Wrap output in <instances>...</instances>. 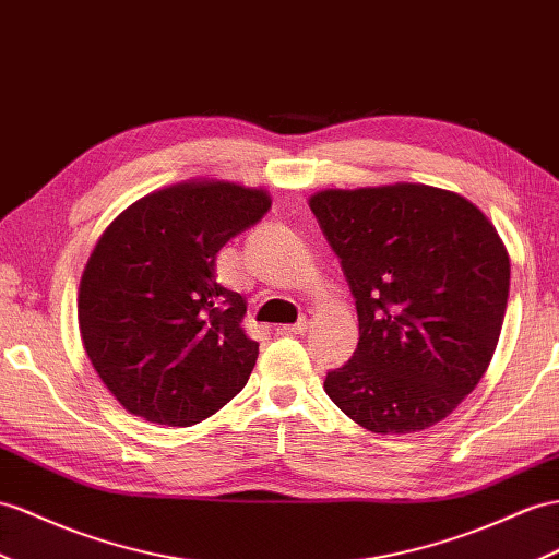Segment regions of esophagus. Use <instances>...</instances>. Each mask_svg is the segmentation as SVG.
<instances>
[{
    "instance_id": "34e87169",
    "label": "esophagus",
    "mask_w": 559,
    "mask_h": 559,
    "mask_svg": "<svg viewBox=\"0 0 559 559\" xmlns=\"http://www.w3.org/2000/svg\"><path fill=\"white\" fill-rule=\"evenodd\" d=\"M309 325H311V317H307V313H305V317L299 319L297 323H293V325H281L278 331H281V333H288V335H302V333H307Z\"/></svg>"
}]
</instances>
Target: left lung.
<instances>
[{
	"label": "left lung",
	"mask_w": 559,
	"mask_h": 559,
	"mask_svg": "<svg viewBox=\"0 0 559 559\" xmlns=\"http://www.w3.org/2000/svg\"><path fill=\"white\" fill-rule=\"evenodd\" d=\"M359 313L352 359L325 394L376 435L443 420L491 364L510 257L463 195L425 183L328 189L309 198Z\"/></svg>",
	"instance_id": "obj_1"
}]
</instances>
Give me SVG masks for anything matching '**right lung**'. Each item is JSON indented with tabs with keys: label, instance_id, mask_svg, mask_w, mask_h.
Listing matches in <instances>:
<instances>
[{
	"label": "right lung",
	"instance_id": "add662e5",
	"mask_svg": "<svg viewBox=\"0 0 559 559\" xmlns=\"http://www.w3.org/2000/svg\"><path fill=\"white\" fill-rule=\"evenodd\" d=\"M271 207L262 189L183 181L127 207L80 281L90 361L134 416L169 427L210 418L246 388L260 345L246 297L217 283V252Z\"/></svg>",
	"mask_w": 559,
	"mask_h": 559
}]
</instances>
